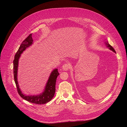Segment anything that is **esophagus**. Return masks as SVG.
I'll return each mask as SVG.
<instances>
[{
	"label": "esophagus",
	"mask_w": 127,
	"mask_h": 127,
	"mask_svg": "<svg viewBox=\"0 0 127 127\" xmlns=\"http://www.w3.org/2000/svg\"><path fill=\"white\" fill-rule=\"evenodd\" d=\"M70 64L68 63H66V64H64L63 66V69L64 70H68L69 69H70Z\"/></svg>",
	"instance_id": "esophagus-1"
}]
</instances>
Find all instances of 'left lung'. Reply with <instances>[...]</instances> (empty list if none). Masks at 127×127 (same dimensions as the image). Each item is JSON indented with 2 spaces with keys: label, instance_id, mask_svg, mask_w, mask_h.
Returning a JSON list of instances; mask_svg holds the SVG:
<instances>
[{
  "label": "left lung",
  "instance_id": "obj_1",
  "mask_svg": "<svg viewBox=\"0 0 127 127\" xmlns=\"http://www.w3.org/2000/svg\"><path fill=\"white\" fill-rule=\"evenodd\" d=\"M106 44H107V47H109V48H110V50H111L113 51V52H116V51H115V50L114 49V48L112 47V46H111V45H110L108 43H106Z\"/></svg>",
  "mask_w": 127,
  "mask_h": 127
}]
</instances>
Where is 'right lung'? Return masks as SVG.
<instances>
[{
  "label": "right lung",
  "mask_w": 127,
  "mask_h": 127,
  "mask_svg": "<svg viewBox=\"0 0 127 127\" xmlns=\"http://www.w3.org/2000/svg\"><path fill=\"white\" fill-rule=\"evenodd\" d=\"M32 34H30L22 42V44H21L20 48H19L16 53L15 55L14 60L13 61L14 77L15 84H16V86L17 87L18 93L21 96V97L31 103L37 104H45L49 102V101H50L55 95L56 92V80L58 76L59 75V73L58 72V69H55V70L52 71L50 76L49 77V78L47 83V85H46L44 91L42 94L39 95L26 96L24 95L22 93V92L20 90V88H19L17 79L18 60L19 58H20L21 53H22V52L27 48L29 47L31 45H32V44L33 43Z\"/></svg>",
  "instance_id": "1"
}]
</instances>
